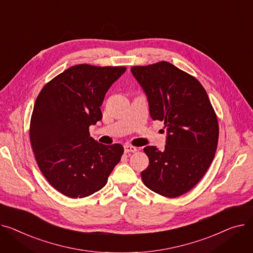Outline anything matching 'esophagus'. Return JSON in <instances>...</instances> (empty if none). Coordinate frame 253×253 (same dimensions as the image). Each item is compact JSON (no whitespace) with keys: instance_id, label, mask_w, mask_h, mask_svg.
Wrapping results in <instances>:
<instances>
[{"instance_id":"1","label":"esophagus","mask_w":253,"mask_h":253,"mask_svg":"<svg viewBox=\"0 0 253 253\" xmlns=\"http://www.w3.org/2000/svg\"><path fill=\"white\" fill-rule=\"evenodd\" d=\"M125 153H128V152H136L137 151V148L133 147V146H129V145H125Z\"/></svg>"}]
</instances>
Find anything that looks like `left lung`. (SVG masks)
<instances>
[{
    "mask_svg": "<svg viewBox=\"0 0 253 253\" xmlns=\"http://www.w3.org/2000/svg\"><path fill=\"white\" fill-rule=\"evenodd\" d=\"M132 76L145 91L152 120L165 122V151L147 146L149 166L143 183L157 194L174 198L194 187L214 158L218 123L202 84L169 62L132 66Z\"/></svg>",
    "mask_w": 253,
    "mask_h": 253,
    "instance_id": "1",
    "label": "left lung"
}]
</instances>
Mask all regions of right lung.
Instances as JSON below:
<instances>
[{"mask_svg": "<svg viewBox=\"0 0 253 253\" xmlns=\"http://www.w3.org/2000/svg\"><path fill=\"white\" fill-rule=\"evenodd\" d=\"M125 66L79 64L58 74L40 92L29 138L47 181L69 198H84L106 185L124 153L121 144L103 145L88 127L102 120L104 97Z\"/></svg>", "mask_w": 253, "mask_h": 253, "instance_id": "1", "label": "right lung"}]
</instances>
